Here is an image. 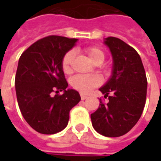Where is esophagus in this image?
<instances>
[{
  "instance_id": "34e87169",
  "label": "esophagus",
  "mask_w": 161,
  "mask_h": 161,
  "mask_svg": "<svg viewBox=\"0 0 161 161\" xmlns=\"http://www.w3.org/2000/svg\"><path fill=\"white\" fill-rule=\"evenodd\" d=\"M80 97L82 100H85L86 98H88V96H86V95H84V94H82V93L80 94Z\"/></svg>"
}]
</instances>
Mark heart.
Instances as JSON below:
<instances>
[{"label":"heart","instance_id":"b5f03b06","mask_svg":"<svg viewBox=\"0 0 161 161\" xmlns=\"http://www.w3.org/2000/svg\"><path fill=\"white\" fill-rule=\"evenodd\" d=\"M84 53L87 54L91 62L95 64H101L105 59L104 53L97 46H89L84 49ZM74 58V52L70 51L64 56L62 59V70L64 73H70L71 64ZM71 86L82 93H88L101 84V78L97 75H77L70 80Z\"/></svg>","mask_w":161,"mask_h":161}]
</instances>
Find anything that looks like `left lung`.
I'll return each instance as SVG.
<instances>
[{
	"mask_svg": "<svg viewBox=\"0 0 161 161\" xmlns=\"http://www.w3.org/2000/svg\"><path fill=\"white\" fill-rule=\"evenodd\" d=\"M113 58L112 76L99 89L107 103L100 99L91 115L95 130L107 137H119L135 126L145 107L147 80L142 58L124 41L108 37L104 40Z\"/></svg>",
	"mask_w": 161,
	"mask_h": 161,
	"instance_id": "8db88e82",
	"label": "left lung"
}]
</instances>
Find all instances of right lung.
I'll use <instances>...</instances> for the list:
<instances>
[{
	"label": "right lung",
	"instance_id": "1",
	"mask_svg": "<svg viewBox=\"0 0 161 161\" xmlns=\"http://www.w3.org/2000/svg\"><path fill=\"white\" fill-rule=\"evenodd\" d=\"M77 41L51 35L33 43L19 58L14 82L17 101L24 119L40 134L62 131L70 110L81 100L77 91L66 89L61 66L64 56ZM59 91L64 93L59 95Z\"/></svg>",
	"mask_w": 161,
	"mask_h": 161
}]
</instances>
